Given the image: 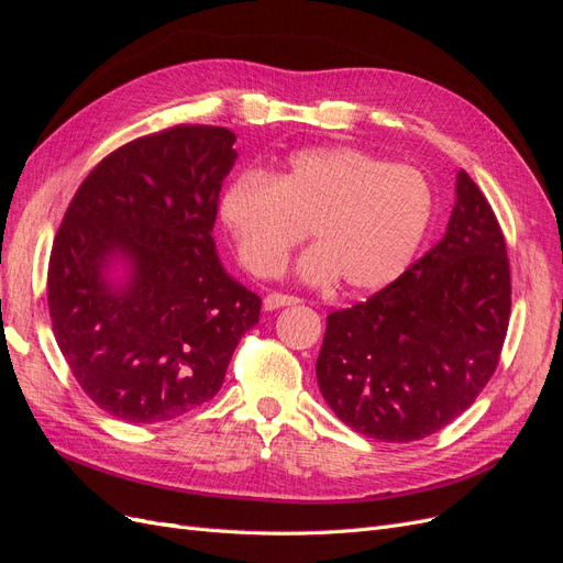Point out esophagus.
<instances>
[{
    "instance_id": "1",
    "label": "esophagus",
    "mask_w": 563,
    "mask_h": 563,
    "mask_svg": "<svg viewBox=\"0 0 563 563\" xmlns=\"http://www.w3.org/2000/svg\"><path fill=\"white\" fill-rule=\"evenodd\" d=\"M300 300L294 298V296H284V294H267L265 300H263V308L267 312L272 310H279V308H288V305H298Z\"/></svg>"
}]
</instances>
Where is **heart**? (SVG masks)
Returning <instances> with one entry per match:
<instances>
[{
  "label": "heart",
  "instance_id": "1",
  "mask_svg": "<svg viewBox=\"0 0 563 563\" xmlns=\"http://www.w3.org/2000/svg\"><path fill=\"white\" fill-rule=\"evenodd\" d=\"M432 187L418 168L331 145L300 150L267 176L234 178L218 199V220L236 258L255 277H275L310 232L317 246L298 261L312 286L343 279L352 294L397 282L428 234Z\"/></svg>",
  "mask_w": 563,
  "mask_h": 563
}]
</instances>
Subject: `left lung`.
<instances>
[{
	"mask_svg": "<svg viewBox=\"0 0 563 563\" xmlns=\"http://www.w3.org/2000/svg\"><path fill=\"white\" fill-rule=\"evenodd\" d=\"M509 294L496 213L457 172L441 242L376 296L327 317L317 356L321 397L371 439L404 444L439 432L496 371Z\"/></svg>",
	"mask_w": 563,
	"mask_h": 563,
	"instance_id": "left-lung-1",
	"label": "left lung"
}]
</instances>
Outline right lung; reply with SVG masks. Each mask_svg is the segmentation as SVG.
<instances>
[{
	"label": "right lung",
	"instance_id": "obj_1",
	"mask_svg": "<svg viewBox=\"0 0 563 563\" xmlns=\"http://www.w3.org/2000/svg\"><path fill=\"white\" fill-rule=\"evenodd\" d=\"M236 135L174 126L79 185L48 261V314L73 376L110 416L164 422L216 397L261 298L228 275L213 223Z\"/></svg>",
	"mask_w": 563,
	"mask_h": 563
}]
</instances>
